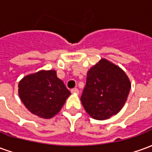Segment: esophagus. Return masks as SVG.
<instances>
[{
  "label": "esophagus",
  "instance_id": "34e87169",
  "mask_svg": "<svg viewBox=\"0 0 152 152\" xmlns=\"http://www.w3.org/2000/svg\"><path fill=\"white\" fill-rule=\"evenodd\" d=\"M71 92L72 94H79V89H76V88H74V89H71Z\"/></svg>",
  "mask_w": 152,
  "mask_h": 152
}]
</instances>
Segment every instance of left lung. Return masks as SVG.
Returning a JSON list of instances; mask_svg holds the SVG:
<instances>
[{"label":"left lung","instance_id":"1","mask_svg":"<svg viewBox=\"0 0 152 152\" xmlns=\"http://www.w3.org/2000/svg\"><path fill=\"white\" fill-rule=\"evenodd\" d=\"M130 88L126 74L119 66L102 59L87 73L80 100L90 116L106 120L121 111Z\"/></svg>","mask_w":152,"mask_h":152}]
</instances>
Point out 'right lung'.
I'll list each match as a JSON object with an SVG mask.
<instances>
[{
	"label": "right lung",
	"mask_w": 152,
	"mask_h": 152,
	"mask_svg": "<svg viewBox=\"0 0 152 152\" xmlns=\"http://www.w3.org/2000/svg\"><path fill=\"white\" fill-rule=\"evenodd\" d=\"M18 94L31 113L50 119L61 110L71 92L50 70L25 76L18 84Z\"/></svg>",
	"instance_id": "obj_1"
}]
</instances>
